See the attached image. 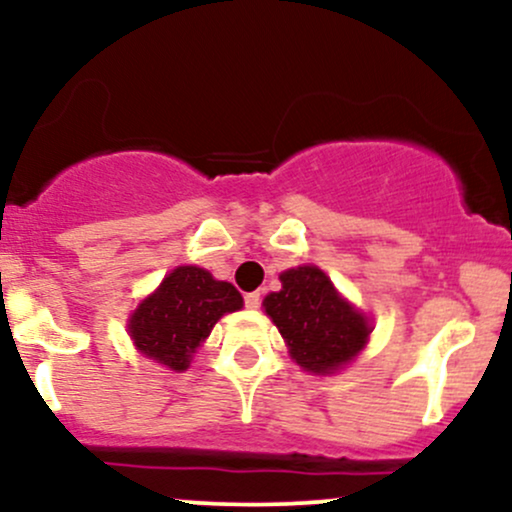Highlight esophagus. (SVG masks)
I'll return each instance as SVG.
<instances>
[{
	"label": "esophagus",
	"mask_w": 512,
	"mask_h": 512,
	"mask_svg": "<svg viewBox=\"0 0 512 512\" xmlns=\"http://www.w3.org/2000/svg\"><path fill=\"white\" fill-rule=\"evenodd\" d=\"M262 305V293L260 291H252V293H245V308L250 310H257Z\"/></svg>",
	"instance_id": "esophagus-1"
}]
</instances>
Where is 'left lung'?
Returning a JSON list of instances; mask_svg holds the SVG:
<instances>
[{
  "label": "left lung",
  "mask_w": 512,
  "mask_h": 512,
  "mask_svg": "<svg viewBox=\"0 0 512 512\" xmlns=\"http://www.w3.org/2000/svg\"><path fill=\"white\" fill-rule=\"evenodd\" d=\"M281 291L264 298V310L279 327L298 366L330 373L346 366L366 346L368 320L334 291L317 267L289 269Z\"/></svg>",
  "instance_id": "obj_1"
}]
</instances>
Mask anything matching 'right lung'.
<instances>
[{
  "label": "right lung",
  "instance_id": "right-lung-1",
  "mask_svg": "<svg viewBox=\"0 0 512 512\" xmlns=\"http://www.w3.org/2000/svg\"><path fill=\"white\" fill-rule=\"evenodd\" d=\"M240 308L243 298L236 286L216 281L207 269L178 267L132 315L129 337L156 363L185 370L216 320Z\"/></svg>",
  "mask_w": 512,
  "mask_h": 512
}]
</instances>
